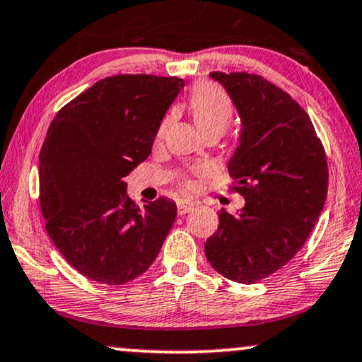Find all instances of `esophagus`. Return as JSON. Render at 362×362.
Here are the masks:
<instances>
[{
  "mask_svg": "<svg viewBox=\"0 0 362 362\" xmlns=\"http://www.w3.org/2000/svg\"><path fill=\"white\" fill-rule=\"evenodd\" d=\"M195 204L192 202H185V200H180V202H177V210H178V215H185L187 212H190L192 209H194Z\"/></svg>",
  "mask_w": 362,
  "mask_h": 362,
  "instance_id": "obj_1",
  "label": "esophagus"
}]
</instances>
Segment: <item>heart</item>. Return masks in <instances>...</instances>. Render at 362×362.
<instances>
[{
	"label": "heart",
	"instance_id": "obj_1",
	"mask_svg": "<svg viewBox=\"0 0 362 362\" xmlns=\"http://www.w3.org/2000/svg\"><path fill=\"white\" fill-rule=\"evenodd\" d=\"M190 110L197 127L200 128L204 135H222L230 127L235 117V107L232 98L228 97L226 90L214 83H202L192 91ZM168 120H170V117L163 118V122L160 123L157 132L158 136H162L163 132H165ZM182 185L185 189H190L192 184L190 182H182Z\"/></svg>",
	"mask_w": 362,
	"mask_h": 362
}]
</instances>
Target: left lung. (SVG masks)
<instances>
[{
    "mask_svg": "<svg viewBox=\"0 0 362 362\" xmlns=\"http://www.w3.org/2000/svg\"><path fill=\"white\" fill-rule=\"evenodd\" d=\"M242 118L228 162L230 192L245 199L237 215L221 210L205 257L223 277L255 284L284 267L317 222L327 195V160L305 110L255 73L214 71Z\"/></svg>",
    "mask_w": 362,
    "mask_h": 362,
    "instance_id": "1",
    "label": "left lung"
}]
</instances>
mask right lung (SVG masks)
I'll list each match as a JSON object with an SVG mask.
<instances>
[{"instance_id": "add662e5", "label": "right lung", "mask_w": 362, "mask_h": 362, "mask_svg": "<svg viewBox=\"0 0 362 362\" xmlns=\"http://www.w3.org/2000/svg\"><path fill=\"white\" fill-rule=\"evenodd\" d=\"M184 80L113 75L59 108L40 152V207L49 239L95 282L120 286L152 265L173 226L168 199L136 207L122 180L147 160Z\"/></svg>"}]
</instances>
